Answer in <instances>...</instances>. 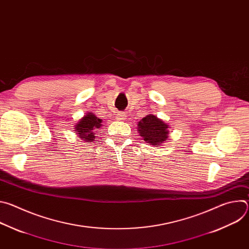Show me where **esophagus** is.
Wrapping results in <instances>:
<instances>
[{"instance_id":"1","label":"esophagus","mask_w":249,"mask_h":249,"mask_svg":"<svg viewBox=\"0 0 249 249\" xmlns=\"http://www.w3.org/2000/svg\"><path fill=\"white\" fill-rule=\"evenodd\" d=\"M117 119L120 120V121H123V120L126 119V116H125L124 113H118L117 114Z\"/></svg>"}]
</instances>
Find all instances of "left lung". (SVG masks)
I'll list each match as a JSON object with an SVG mask.
<instances>
[{"instance_id":"1","label":"left lung","mask_w":249,"mask_h":249,"mask_svg":"<svg viewBox=\"0 0 249 249\" xmlns=\"http://www.w3.org/2000/svg\"><path fill=\"white\" fill-rule=\"evenodd\" d=\"M168 125L153 114L142 118L138 123V131L141 137L149 145L155 147L163 144L168 138Z\"/></svg>"}]
</instances>
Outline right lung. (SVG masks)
<instances>
[{
  "label": "right lung",
  "instance_id": "add662e5",
  "mask_svg": "<svg viewBox=\"0 0 249 249\" xmlns=\"http://www.w3.org/2000/svg\"><path fill=\"white\" fill-rule=\"evenodd\" d=\"M101 122L102 120L97 118L92 112H89L77 123L75 131L80 139L89 143L90 141L95 139V132L102 126Z\"/></svg>",
  "mask_w": 249,
  "mask_h": 249
}]
</instances>
